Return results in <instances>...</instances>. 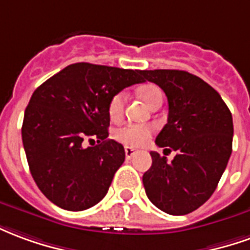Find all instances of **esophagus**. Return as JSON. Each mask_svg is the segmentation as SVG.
Segmentation results:
<instances>
[{"label": "esophagus", "mask_w": 250, "mask_h": 250, "mask_svg": "<svg viewBox=\"0 0 250 250\" xmlns=\"http://www.w3.org/2000/svg\"><path fill=\"white\" fill-rule=\"evenodd\" d=\"M134 153H136V152H134V149H132L130 146H125V156H126L128 160H130V159L134 156Z\"/></svg>", "instance_id": "1"}]
</instances>
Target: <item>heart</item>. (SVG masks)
<instances>
[{"instance_id":"b5f03b06","label":"heart","mask_w":250,"mask_h":250,"mask_svg":"<svg viewBox=\"0 0 250 250\" xmlns=\"http://www.w3.org/2000/svg\"><path fill=\"white\" fill-rule=\"evenodd\" d=\"M140 97L143 98L146 105L149 106L156 100H163V91L162 88L157 87L155 84H149V86H145L140 90ZM125 100H126V94L124 91L114 94L111 97L110 102H109V116L111 120L117 121L121 118L124 107H125ZM150 134H152V129L149 126L129 124L117 130L116 137L124 144L130 145V146H141L148 141Z\"/></svg>"}]
</instances>
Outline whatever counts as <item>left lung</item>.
<instances>
[{
	"label": "left lung",
	"mask_w": 250,
	"mask_h": 250,
	"mask_svg": "<svg viewBox=\"0 0 250 250\" xmlns=\"http://www.w3.org/2000/svg\"><path fill=\"white\" fill-rule=\"evenodd\" d=\"M168 100V121L156 144L175 150L172 162L150 152L143 175L146 196L171 215H185L213 195L231 155L233 118L229 107L203 79L180 70H145Z\"/></svg>",
	"instance_id": "obj_1"
}]
</instances>
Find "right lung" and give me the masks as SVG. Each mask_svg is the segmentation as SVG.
<instances>
[{"mask_svg": "<svg viewBox=\"0 0 250 250\" xmlns=\"http://www.w3.org/2000/svg\"><path fill=\"white\" fill-rule=\"evenodd\" d=\"M144 71L75 63L32 94L22 121V144L32 178L56 206L82 211L104 199L125 160L109 140V102L128 86L145 82ZM86 141L93 147L84 148Z\"/></svg>", "mask_w": 250, "mask_h": 250, "instance_id": "add662e5", "label": "right lung"}]
</instances>
